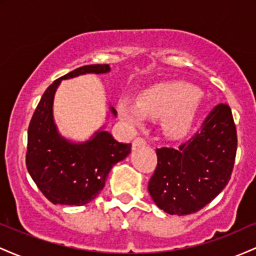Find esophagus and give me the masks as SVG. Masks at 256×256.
<instances>
[{
	"mask_svg": "<svg viewBox=\"0 0 256 256\" xmlns=\"http://www.w3.org/2000/svg\"><path fill=\"white\" fill-rule=\"evenodd\" d=\"M146 144V140H143L142 137L134 138V142H132V146H134V148H136V146H144Z\"/></svg>",
	"mask_w": 256,
	"mask_h": 256,
	"instance_id": "34e87169",
	"label": "esophagus"
}]
</instances>
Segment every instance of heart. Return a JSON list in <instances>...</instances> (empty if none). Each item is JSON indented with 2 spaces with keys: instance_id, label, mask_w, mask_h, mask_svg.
Wrapping results in <instances>:
<instances>
[{
  "instance_id": "heart-1",
  "label": "heart",
  "mask_w": 256,
  "mask_h": 256,
  "mask_svg": "<svg viewBox=\"0 0 256 256\" xmlns=\"http://www.w3.org/2000/svg\"><path fill=\"white\" fill-rule=\"evenodd\" d=\"M202 92L194 85L172 82L149 88L138 101L122 98L118 113L128 125L140 126L146 119H165L164 130L168 137L182 138L192 128Z\"/></svg>"
}]
</instances>
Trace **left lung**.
<instances>
[{"mask_svg": "<svg viewBox=\"0 0 256 256\" xmlns=\"http://www.w3.org/2000/svg\"><path fill=\"white\" fill-rule=\"evenodd\" d=\"M236 150L231 108L219 104L189 140L178 148L156 149L158 165L148 183L152 201L172 216L198 212L228 183Z\"/></svg>", "mask_w": 256, "mask_h": 256, "instance_id": "left-lung-1", "label": "left lung"}]
</instances>
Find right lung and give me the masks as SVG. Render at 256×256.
<instances>
[{"instance_id":"right-lung-1","label":"right lung","mask_w":256,"mask_h":256,"mask_svg":"<svg viewBox=\"0 0 256 256\" xmlns=\"http://www.w3.org/2000/svg\"><path fill=\"white\" fill-rule=\"evenodd\" d=\"M110 71V64H86L62 76L44 91L32 116L28 131L26 167L38 189L52 204H89L104 189L112 167L130 154L131 143H119L104 130L95 132L86 142H70L58 134L52 116L55 91L62 79ZM110 110L116 116L113 107Z\"/></svg>"}]
</instances>
